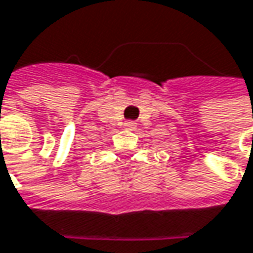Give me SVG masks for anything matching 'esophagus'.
<instances>
[{"mask_svg":"<svg viewBox=\"0 0 253 253\" xmlns=\"http://www.w3.org/2000/svg\"><path fill=\"white\" fill-rule=\"evenodd\" d=\"M125 128L134 130V128H136V123H134V122H126V123H125Z\"/></svg>","mask_w":253,"mask_h":253,"instance_id":"1","label":"esophagus"}]
</instances>
